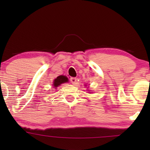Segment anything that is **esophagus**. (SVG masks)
<instances>
[{
    "instance_id": "1",
    "label": "esophagus",
    "mask_w": 150,
    "mask_h": 150,
    "mask_svg": "<svg viewBox=\"0 0 150 150\" xmlns=\"http://www.w3.org/2000/svg\"><path fill=\"white\" fill-rule=\"evenodd\" d=\"M70 82H71V83L73 84V85H75L77 83V79L76 77H71V78H70Z\"/></svg>"
}]
</instances>
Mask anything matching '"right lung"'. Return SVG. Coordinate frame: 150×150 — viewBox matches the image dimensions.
<instances>
[{
	"mask_svg": "<svg viewBox=\"0 0 150 150\" xmlns=\"http://www.w3.org/2000/svg\"><path fill=\"white\" fill-rule=\"evenodd\" d=\"M68 82V79L66 76L64 75H60V76L57 77V78L55 79L54 82H53V86L55 87H57L58 86H59L61 84L65 83V82Z\"/></svg>",
	"mask_w": 150,
	"mask_h": 150,
	"instance_id": "add662e5",
	"label": "right lung"
}]
</instances>
